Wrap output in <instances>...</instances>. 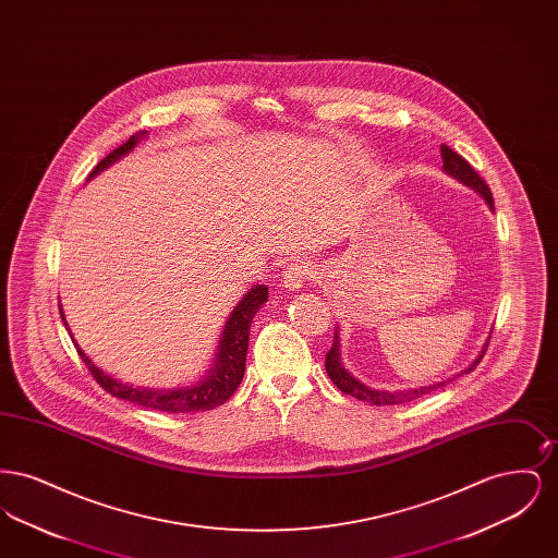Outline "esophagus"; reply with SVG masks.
Listing matches in <instances>:
<instances>
[{
	"mask_svg": "<svg viewBox=\"0 0 558 558\" xmlns=\"http://www.w3.org/2000/svg\"><path fill=\"white\" fill-rule=\"evenodd\" d=\"M312 278H314V267H312V264H307V262H303V259H294L292 264L287 266L282 284H284V289H289V291H299V289H303V284H305L307 280H312Z\"/></svg>",
	"mask_w": 558,
	"mask_h": 558,
	"instance_id": "obj_1",
	"label": "esophagus"
}]
</instances>
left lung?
Instances as JSON below:
<instances>
[{
    "label": "left lung",
    "mask_w": 558,
    "mask_h": 558,
    "mask_svg": "<svg viewBox=\"0 0 558 558\" xmlns=\"http://www.w3.org/2000/svg\"><path fill=\"white\" fill-rule=\"evenodd\" d=\"M441 159H444V169H446L450 175H453L456 180H460L462 184H466V186L477 190L478 194L485 198V203L489 205V209L494 211V196H492V190H489V186L483 182V178L478 175L477 171L469 165V160L462 159L458 153H453L450 146H446V144H441ZM487 347H489V343H487L485 349L481 351L477 362L464 372H471L475 366H477L478 362H481V357L485 355ZM326 372H328L330 380H332V383H335V385H337L345 396L362 399V401H368L372 405H396V403H405V401H412V399L426 396V393H430V391H435V389L444 387L446 383H450V380H444V383L428 385V387H421V389L393 391V393L371 389V387L362 385L357 378H353V376L343 368V364H341V353H339V335H337V332H335L332 347H330V349H328V353H326Z\"/></svg>",
    "instance_id": "1"
}]
</instances>
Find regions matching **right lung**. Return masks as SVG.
<instances>
[{
    "label": "right lung",
    "instance_id": "1",
    "mask_svg": "<svg viewBox=\"0 0 558 558\" xmlns=\"http://www.w3.org/2000/svg\"><path fill=\"white\" fill-rule=\"evenodd\" d=\"M140 135H132L123 146H119L117 150H112L108 157L100 160L96 165V169L89 173V178H94L96 173H100L102 169H107L108 165H112L114 160L121 159L123 155H128L135 146ZM267 301L266 284H257L255 289H251L248 294H244V299L240 301L239 307L232 312V316L228 319L226 328H223V337L219 343V353L215 357V368L211 374L194 385V387H184V389H167V391H155V389H140L132 387L125 383H119L117 378L108 376L100 368H96V364H92V360L81 351L77 345V353L81 360L85 362L87 371L92 372V376L96 378V383L110 393L112 398L125 399L137 403L142 408H150V410H159V412H171V414H187V412H207L221 403H226L228 399L234 396V391L239 389L240 380L244 376V364H246V349H248V330H251V322L255 318V314L259 312V307ZM60 307V305H58ZM62 316V310H60ZM64 319V316H62ZM66 326V322H64ZM69 330V328H66Z\"/></svg>",
    "mask_w": 558,
    "mask_h": 558
}]
</instances>
